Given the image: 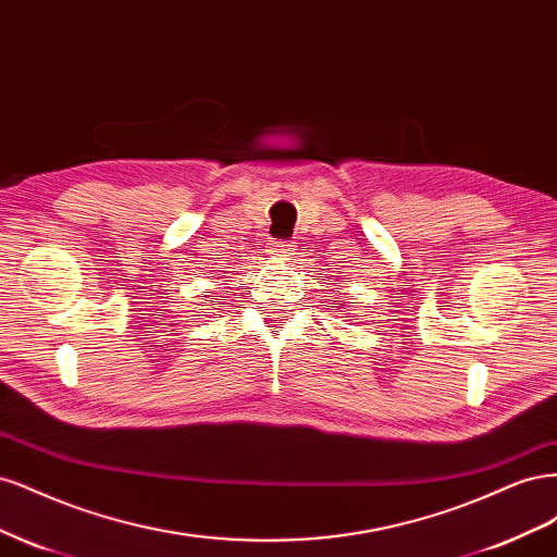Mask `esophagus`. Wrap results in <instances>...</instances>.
I'll return each instance as SVG.
<instances>
[{
  "label": "esophagus",
  "instance_id": "1",
  "mask_svg": "<svg viewBox=\"0 0 557 557\" xmlns=\"http://www.w3.org/2000/svg\"><path fill=\"white\" fill-rule=\"evenodd\" d=\"M290 244H285V242H278L274 248H272V252L274 256H278V258H285V256H290Z\"/></svg>",
  "mask_w": 557,
  "mask_h": 557
}]
</instances>
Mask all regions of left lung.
<instances>
[{
  "instance_id": "1",
  "label": "left lung",
  "mask_w": 557,
  "mask_h": 557,
  "mask_svg": "<svg viewBox=\"0 0 557 557\" xmlns=\"http://www.w3.org/2000/svg\"><path fill=\"white\" fill-rule=\"evenodd\" d=\"M350 305H352V301H350ZM342 307H344V305H342Z\"/></svg>"
}]
</instances>
